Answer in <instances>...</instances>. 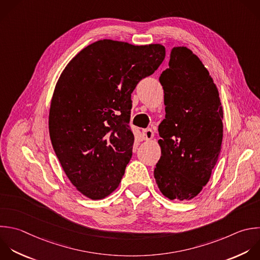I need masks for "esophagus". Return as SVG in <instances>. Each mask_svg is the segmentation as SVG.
I'll list each match as a JSON object with an SVG mask.
<instances>
[{
  "label": "esophagus",
  "mask_w": 260,
  "mask_h": 260,
  "mask_svg": "<svg viewBox=\"0 0 260 260\" xmlns=\"http://www.w3.org/2000/svg\"><path fill=\"white\" fill-rule=\"evenodd\" d=\"M141 136L143 140H150L153 137V132L151 129H144L141 132Z\"/></svg>",
  "instance_id": "1"
}]
</instances>
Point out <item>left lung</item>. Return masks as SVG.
I'll list each match as a JSON object with an SVG mask.
<instances>
[{"mask_svg":"<svg viewBox=\"0 0 260 260\" xmlns=\"http://www.w3.org/2000/svg\"><path fill=\"white\" fill-rule=\"evenodd\" d=\"M159 82L166 119L158 126L161 155L154 179L170 200H191L207 184L221 149L218 90L200 59L186 47L172 49Z\"/></svg>","mask_w":260,"mask_h":260,"instance_id":"8db88e82","label":"left lung"}]
</instances>
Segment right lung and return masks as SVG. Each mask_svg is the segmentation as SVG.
<instances>
[{
  "instance_id": "obj_1",
  "label": "right lung",
  "mask_w": 260,
  "mask_h": 260,
  "mask_svg": "<svg viewBox=\"0 0 260 260\" xmlns=\"http://www.w3.org/2000/svg\"><path fill=\"white\" fill-rule=\"evenodd\" d=\"M166 57L159 44L101 40L61 73L51 102L50 137L76 189L92 200L112 194L132 156L131 93Z\"/></svg>"
}]
</instances>
